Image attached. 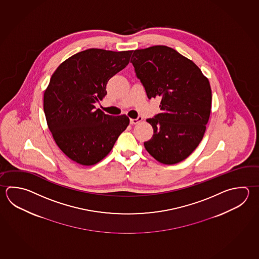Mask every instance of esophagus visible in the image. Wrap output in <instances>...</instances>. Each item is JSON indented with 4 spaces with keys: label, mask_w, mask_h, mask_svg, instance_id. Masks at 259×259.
Here are the masks:
<instances>
[{
    "label": "esophagus",
    "mask_w": 259,
    "mask_h": 259,
    "mask_svg": "<svg viewBox=\"0 0 259 259\" xmlns=\"http://www.w3.org/2000/svg\"><path fill=\"white\" fill-rule=\"evenodd\" d=\"M141 121L142 117H137V119H130V124H137Z\"/></svg>",
    "instance_id": "obj_1"
}]
</instances>
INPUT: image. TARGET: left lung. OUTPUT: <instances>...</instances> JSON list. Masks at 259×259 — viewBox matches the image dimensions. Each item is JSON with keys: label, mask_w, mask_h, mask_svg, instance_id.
<instances>
[{"label": "left lung", "mask_w": 259, "mask_h": 259, "mask_svg": "<svg viewBox=\"0 0 259 259\" xmlns=\"http://www.w3.org/2000/svg\"><path fill=\"white\" fill-rule=\"evenodd\" d=\"M131 63L147 98L161 99V112L147 120L154 129L144 143L147 151L166 165L184 160L199 146L209 121L208 78L196 64L166 46L135 50Z\"/></svg>", "instance_id": "1"}]
</instances>
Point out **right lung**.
Here are the masks:
<instances>
[{
  "mask_svg": "<svg viewBox=\"0 0 259 259\" xmlns=\"http://www.w3.org/2000/svg\"><path fill=\"white\" fill-rule=\"evenodd\" d=\"M132 51L91 49L78 52L56 69L44 93V112L58 147L83 166L101 161L129 124L126 115L105 114L94 104L106 84L125 68Z\"/></svg>",
  "mask_w": 259,
  "mask_h": 259,
  "instance_id": "obj_1",
  "label": "right lung"
}]
</instances>
